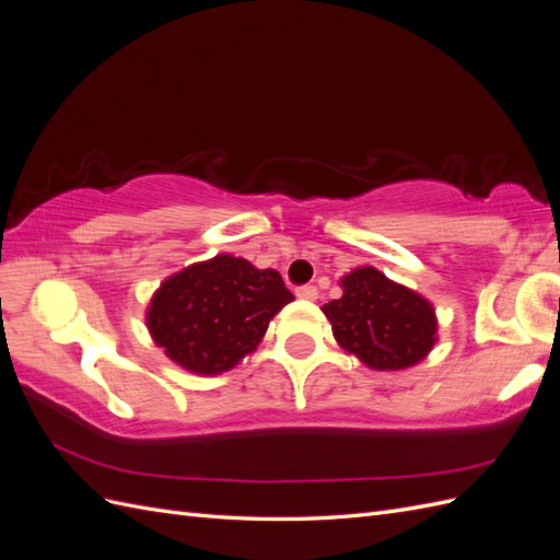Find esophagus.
<instances>
[{
    "instance_id": "esophagus-1",
    "label": "esophagus",
    "mask_w": 560,
    "mask_h": 560,
    "mask_svg": "<svg viewBox=\"0 0 560 560\" xmlns=\"http://www.w3.org/2000/svg\"><path fill=\"white\" fill-rule=\"evenodd\" d=\"M296 296L313 301V299H317V287L315 284H301V287H296Z\"/></svg>"
}]
</instances>
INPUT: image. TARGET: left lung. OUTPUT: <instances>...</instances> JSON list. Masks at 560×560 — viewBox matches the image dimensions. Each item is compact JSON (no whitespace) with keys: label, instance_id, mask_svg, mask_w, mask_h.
Here are the masks:
<instances>
[{"label":"left lung","instance_id":"obj_1","mask_svg":"<svg viewBox=\"0 0 560 560\" xmlns=\"http://www.w3.org/2000/svg\"><path fill=\"white\" fill-rule=\"evenodd\" d=\"M343 296L325 303L336 341L371 369L418 364L436 341L430 303L387 280L376 268H358L341 280Z\"/></svg>","mask_w":560,"mask_h":560}]
</instances>
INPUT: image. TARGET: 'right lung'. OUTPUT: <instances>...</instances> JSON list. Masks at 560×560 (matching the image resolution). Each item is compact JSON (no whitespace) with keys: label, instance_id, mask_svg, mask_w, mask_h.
Returning <instances> with one entry per match:
<instances>
[{"label":"right lung","instance_id":"1","mask_svg":"<svg viewBox=\"0 0 560 560\" xmlns=\"http://www.w3.org/2000/svg\"><path fill=\"white\" fill-rule=\"evenodd\" d=\"M292 299L278 270L222 254L167 278L151 299L147 325L179 366L222 374L259 346L270 317Z\"/></svg>","mask_w":560,"mask_h":560}]
</instances>
